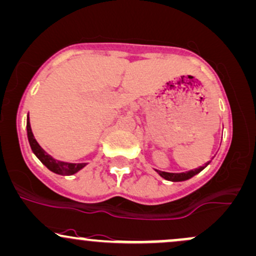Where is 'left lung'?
<instances>
[{
    "instance_id": "left-lung-1",
    "label": "left lung",
    "mask_w": 256,
    "mask_h": 256,
    "mask_svg": "<svg viewBox=\"0 0 256 256\" xmlns=\"http://www.w3.org/2000/svg\"><path fill=\"white\" fill-rule=\"evenodd\" d=\"M209 162H208L206 165L198 168V169L186 171V172H165V171H160V170H156V169H154V170H156V172H158L162 178L168 180V181L181 182V181H186V180H190V178H193V176L196 175V174L200 172L202 170H204L208 166V165H209Z\"/></svg>"
}]
</instances>
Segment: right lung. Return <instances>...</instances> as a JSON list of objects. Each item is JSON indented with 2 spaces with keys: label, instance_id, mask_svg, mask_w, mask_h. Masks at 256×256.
I'll return each instance as SVG.
<instances>
[{
  "label": "right lung",
  "instance_id": "add662e5",
  "mask_svg": "<svg viewBox=\"0 0 256 256\" xmlns=\"http://www.w3.org/2000/svg\"><path fill=\"white\" fill-rule=\"evenodd\" d=\"M26 131H28V140H29V144L32 147V153L38 156V159L40 160L42 164L47 168V169L52 171V172L58 174V175H74L78 171L86 166L87 162H60V160L54 159L53 156H50L48 153H46L41 148V146L38 144V141L34 137L32 126H30L29 118L26 120Z\"/></svg>",
  "mask_w": 256,
  "mask_h": 256
}]
</instances>
